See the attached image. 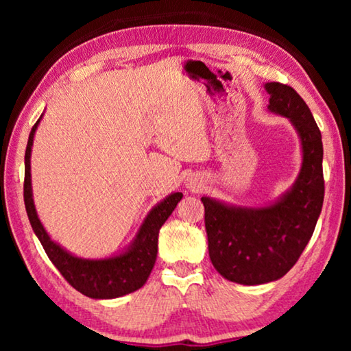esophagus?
<instances>
[{
    "label": "esophagus",
    "mask_w": 351,
    "mask_h": 351,
    "mask_svg": "<svg viewBox=\"0 0 351 351\" xmlns=\"http://www.w3.org/2000/svg\"><path fill=\"white\" fill-rule=\"evenodd\" d=\"M186 186H187V189H190V190H198V189L201 187V184H199L197 180H192V178H190V180H187Z\"/></svg>",
    "instance_id": "obj_1"
}]
</instances>
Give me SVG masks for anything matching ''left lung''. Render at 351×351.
Wrapping results in <instances>:
<instances>
[{"label": "left lung", "instance_id": "left-lung-1", "mask_svg": "<svg viewBox=\"0 0 351 351\" xmlns=\"http://www.w3.org/2000/svg\"><path fill=\"white\" fill-rule=\"evenodd\" d=\"M268 108L288 117L302 141L304 162L295 184L277 203L241 209L203 197L204 223L213 268L230 282H274L293 268L316 228L324 204L322 136L295 90L278 82L265 85Z\"/></svg>", "mask_w": 351, "mask_h": 351}]
</instances>
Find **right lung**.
<instances>
[{
	"mask_svg": "<svg viewBox=\"0 0 351 351\" xmlns=\"http://www.w3.org/2000/svg\"><path fill=\"white\" fill-rule=\"evenodd\" d=\"M38 122L40 119L35 122L29 134L25 154V206L34 232L38 237L47 257L71 287L93 299H116L144 287L156 261L159 229L175 210L176 204L182 198V193H171L162 203L153 207L127 252L104 260H83L74 257L49 239L35 212L31 187V150Z\"/></svg>",
	"mask_w": 351,
	"mask_h": 351,
	"instance_id": "1",
	"label": "right lung"
}]
</instances>
